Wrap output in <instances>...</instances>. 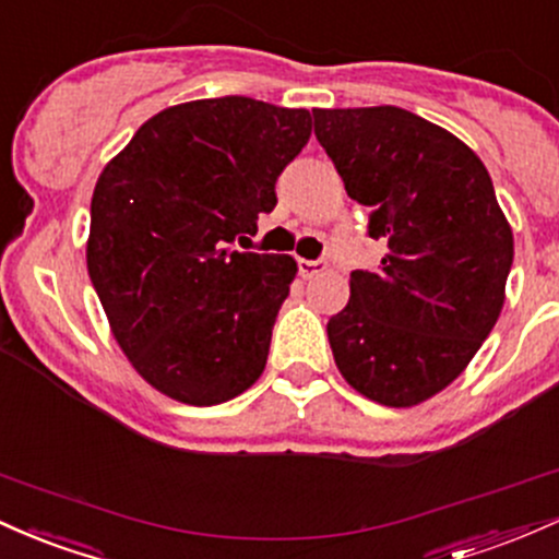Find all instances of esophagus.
<instances>
[{"label":"esophagus","mask_w":559,"mask_h":559,"mask_svg":"<svg viewBox=\"0 0 559 559\" xmlns=\"http://www.w3.org/2000/svg\"><path fill=\"white\" fill-rule=\"evenodd\" d=\"M324 269H328V263L324 261H309V259H298V274L304 280H311L317 277V274H322Z\"/></svg>","instance_id":"esophagus-1"}]
</instances>
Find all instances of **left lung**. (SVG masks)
Masks as SVG:
<instances>
[{
    "mask_svg": "<svg viewBox=\"0 0 559 559\" xmlns=\"http://www.w3.org/2000/svg\"><path fill=\"white\" fill-rule=\"evenodd\" d=\"M313 134L369 237L378 272H350L328 322L337 369L382 406H417L451 385L504 306L515 240L486 166L465 142L393 105L313 110Z\"/></svg>",
    "mask_w": 559,
    "mask_h": 559,
    "instance_id": "obj_1",
    "label": "left lung"
}]
</instances>
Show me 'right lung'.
Returning <instances> with one entry per match:
<instances>
[{
    "instance_id": "obj_1",
    "label": "right lung",
    "mask_w": 559,
    "mask_h": 559,
    "mask_svg": "<svg viewBox=\"0 0 559 559\" xmlns=\"http://www.w3.org/2000/svg\"><path fill=\"white\" fill-rule=\"evenodd\" d=\"M309 136L304 108L192 99L144 121L99 174L86 269L112 337L163 396L213 406L261 378L298 263L231 242L274 211Z\"/></svg>"
}]
</instances>
